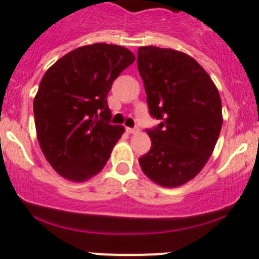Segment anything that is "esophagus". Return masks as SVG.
Instances as JSON below:
<instances>
[{"label": "esophagus", "mask_w": 259, "mask_h": 259, "mask_svg": "<svg viewBox=\"0 0 259 259\" xmlns=\"http://www.w3.org/2000/svg\"><path fill=\"white\" fill-rule=\"evenodd\" d=\"M125 131H127L128 134H136V132H139V128L138 127H136V128L127 127V128H125Z\"/></svg>", "instance_id": "1"}]
</instances>
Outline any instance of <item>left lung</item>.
<instances>
[{
    "label": "left lung",
    "instance_id": "left-lung-1",
    "mask_svg": "<svg viewBox=\"0 0 259 259\" xmlns=\"http://www.w3.org/2000/svg\"><path fill=\"white\" fill-rule=\"evenodd\" d=\"M138 70L149 115L151 149L139 159L143 172L161 187L192 180L210 157L222 127L219 90L197 62L172 49L142 46Z\"/></svg>",
    "mask_w": 259,
    "mask_h": 259
}]
</instances>
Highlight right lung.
<instances>
[{
  "label": "right lung",
  "mask_w": 259,
  "mask_h": 259,
  "mask_svg": "<svg viewBox=\"0 0 259 259\" xmlns=\"http://www.w3.org/2000/svg\"><path fill=\"white\" fill-rule=\"evenodd\" d=\"M135 55L117 45L82 46L45 72L34 98L38 142L61 176L82 183L99 173L124 132L110 124L107 95Z\"/></svg>",
  "instance_id": "1"
}]
</instances>
